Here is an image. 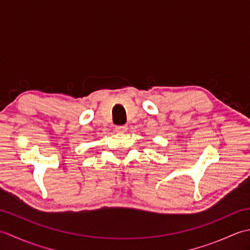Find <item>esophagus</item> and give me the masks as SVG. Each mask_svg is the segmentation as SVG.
I'll list each match as a JSON object with an SVG mask.
<instances>
[{
	"mask_svg": "<svg viewBox=\"0 0 250 250\" xmlns=\"http://www.w3.org/2000/svg\"><path fill=\"white\" fill-rule=\"evenodd\" d=\"M126 129H128V126H126V125H117L116 126V132H118V133H122V132L126 131Z\"/></svg>",
	"mask_w": 250,
	"mask_h": 250,
	"instance_id": "1",
	"label": "esophagus"
}]
</instances>
